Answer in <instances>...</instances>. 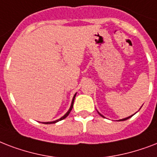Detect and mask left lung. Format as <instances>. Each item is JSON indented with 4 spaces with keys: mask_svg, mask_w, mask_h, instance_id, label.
Instances as JSON below:
<instances>
[{
    "mask_svg": "<svg viewBox=\"0 0 157 157\" xmlns=\"http://www.w3.org/2000/svg\"><path fill=\"white\" fill-rule=\"evenodd\" d=\"M97 112H98V111H97ZM98 114H99V115H100L101 117H103V115L101 114V113H99V112H98ZM134 114H135V113H134ZM134 114H133V115H132V116H129V117H125V118H123V119L118 120V121H125V120H127V119H129V118H130V117H133V116H134Z\"/></svg>",
    "mask_w": 157,
    "mask_h": 157,
    "instance_id": "8db88e82",
    "label": "left lung"
}]
</instances>
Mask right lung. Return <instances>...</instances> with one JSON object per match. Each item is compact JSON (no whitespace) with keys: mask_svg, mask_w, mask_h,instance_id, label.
I'll list each match as a JSON object with an SVG mask.
<instances>
[{"mask_svg":"<svg viewBox=\"0 0 157 157\" xmlns=\"http://www.w3.org/2000/svg\"><path fill=\"white\" fill-rule=\"evenodd\" d=\"M76 93L74 94L73 96V98H72V101H71V106H70V108L68 109V111L66 112V114L63 115V117H61V118H59V119L56 120V121H48V122H41V123H43V124H54V123H56V122L59 121H62V120L65 119L67 116L69 115V113H70V112L71 111V109H72V107H73V103H74V99H75V97H76Z\"/></svg>","mask_w":157,"mask_h":157,"instance_id":"obj_1","label":"right lung"}]
</instances>
